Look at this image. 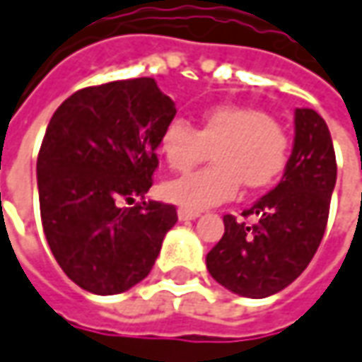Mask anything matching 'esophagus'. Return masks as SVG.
Wrapping results in <instances>:
<instances>
[{
    "label": "esophagus",
    "instance_id": "1",
    "mask_svg": "<svg viewBox=\"0 0 362 362\" xmlns=\"http://www.w3.org/2000/svg\"><path fill=\"white\" fill-rule=\"evenodd\" d=\"M199 215H201V211L185 209V207H179V209H177V217H179V221H193L197 219Z\"/></svg>",
    "mask_w": 362,
    "mask_h": 362
}]
</instances>
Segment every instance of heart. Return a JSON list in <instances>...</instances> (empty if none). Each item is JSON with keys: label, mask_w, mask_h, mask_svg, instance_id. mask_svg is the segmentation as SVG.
<instances>
[{"label": "heart", "mask_w": 362, "mask_h": 362, "mask_svg": "<svg viewBox=\"0 0 362 362\" xmlns=\"http://www.w3.org/2000/svg\"><path fill=\"white\" fill-rule=\"evenodd\" d=\"M207 147H213L215 165L167 183L165 199L185 209H207L235 197L241 183L251 191L275 183L288 157V139L281 125L265 111L243 105L209 107L197 129L183 119H173L159 137L163 159L179 173L203 161Z\"/></svg>", "instance_id": "heart-1"}]
</instances>
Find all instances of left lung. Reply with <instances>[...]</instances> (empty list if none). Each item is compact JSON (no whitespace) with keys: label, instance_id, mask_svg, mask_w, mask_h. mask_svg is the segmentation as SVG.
Instances as JSON below:
<instances>
[{"label":"left lung","instance_id":"obj_1","mask_svg":"<svg viewBox=\"0 0 362 362\" xmlns=\"http://www.w3.org/2000/svg\"><path fill=\"white\" fill-rule=\"evenodd\" d=\"M337 183L333 139L313 109H295V141L283 179L243 217L225 215V233L207 253V269L219 285L249 299H265L288 287L321 245Z\"/></svg>","mask_w":362,"mask_h":362}]
</instances>
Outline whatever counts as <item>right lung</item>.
Returning a JSON list of instances; mask_svg holds the SVG:
<instances>
[{"label": "right lung", "mask_w": 362, "mask_h": 362, "mask_svg": "<svg viewBox=\"0 0 362 362\" xmlns=\"http://www.w3.org/2000/svg\"><path fill=\"white\" fill-rule=\"evenodd\" d=\"M175 113L155 79L137 77L75 91L47 125L37 157L41 225L63 273L93 295L147 277L177 223L173 205L131 207L153 185L159 137Z\"/></svg>", "instance_id": "add662e5"}]
</instances>
